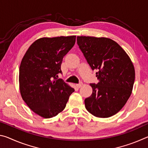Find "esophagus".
I'll return each instance as SVG.
<instances>
[{"label":"esophagus","mask_w":148,"mask_h":148,"mask_svg":"<svg viewBox=\"0 0 148 148\" xmlns=\"http://www.w3.org/2000/svg\"><path fill=\"white\" fill-rule=\"evenodd\" d=\"M82 85H83V83H82V82H80V83L76 84V87L77 88H80V87L82 86Z\"/></svg>","instance_id":"34e87169"}]
</instances>
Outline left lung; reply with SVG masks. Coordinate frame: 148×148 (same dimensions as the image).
<instances>
[{"mask_svg":"<svg viewBox=\"0 0 148 148\" xmlns=\"http://www.w3.org/2000/svg\"><path fill=\"white\" fill-rule=\"evenodd\" d=\"M77 44L99 80L97 84H90L92 92L85 99L86 108L98 117L114 116L125 106L133 88L135 72L131 59L110 38L77 36Z\"/></svg>","mask_w":148,"mask_h":148,"instance_id":"8db88e82","label":"left lung"}]
</instances>
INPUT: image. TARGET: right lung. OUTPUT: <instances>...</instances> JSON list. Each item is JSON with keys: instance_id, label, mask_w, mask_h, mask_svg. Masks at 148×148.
<instances>
[{"instance_id": "obj_1", "label": "right lung", "mask_w": 148, "mask_h": 148, "mask_svg": "<svg viewBox=\"0 0 148 148\" xmlns=\"http://www.w3.org/2000/svg\"><path fill=\"white\" fill-rule=\"evenodd\" d=\"M76 36L42 38L29 47L19 66V89L23 101L44 118L57 116L66 107L74 89L58 74L63 57L74 46Z\"/></svg>"}]
</instances>
